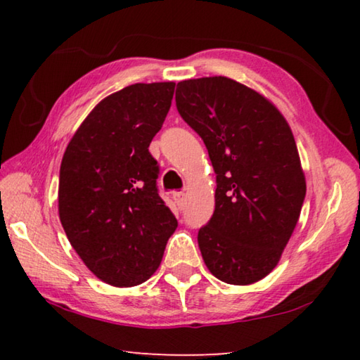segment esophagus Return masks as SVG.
<instances>
[{"label":"esophagus","mask_w":360,"mask_h":360,"mask_svg":"<svg viewBox=\"0 0 360 360\" xmlns=\"http://www.w3.org/2000/svg\"><path fill=\"white\" fill-rule=\"evenodd\" d=\"M184 197H186L184 192H173V198H174V202L178 203L179 208L184 205Z\"/></svg>","instance_id":"1"}]
</instances>
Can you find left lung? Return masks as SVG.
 I'll use <instances>...</instances> for the list:
<instances>
[{
    "label": "left lung",
    "mask_w": 360,
    "mask_h": 360,
    "mask_svg": "<svg viewBox=\"0 0 360 360\" xmlns=\"http://www.w3.org/2000/svg\"><path fill=\"white\" fill-rule=\"evenodd\" d=\"M176 108L216 173V208L198 230L205 264L227 284L259 281L279 262L307 195L288 122L255 90L224 76L179 82Z\"/></svg>",
    "instance_id": "left-lung-1"
}]
</instances>
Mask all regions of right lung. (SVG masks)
Returning <instances> with one entry per match:
<instances>
[{
  "label": "right lung",
  "instance_id": "obj_1",
  "mask_svg": "<svg viewBox=\"0 0 360 360\" xmlns=\"http://www.w3.org/2000/svg\"><path fill=\"white\" fill-rule=\"evenodd\" d=\"M174 85L133 84L106 96L63 154L58 214L65 233L89 270L117 288L148 281L178 227L158 195L160 169L149 152Z\"/></svg>",
  "mask_w": 360,
  "mask_h": 360
}]
</instances>
